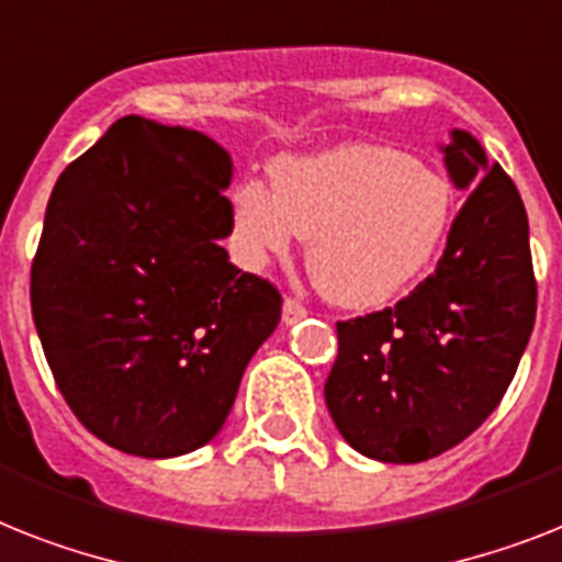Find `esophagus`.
Wrapping results in <instances>:
<instances>
[{
	"instance_id": "1",
	"label": "esophagus",
	"mask_w": 562,
	"mask_h": 562,
	"mask_svg": "<svg viewBox=\"0 0 562 562\" xmlns=\"http://www.w3.org/2000/svg\"><path fill=\"white\" fill-rule=\"evenodd\" d=\"M304 315H307V310L301 307L299 301H295V299L284 301V324H286V327H290V324H299Z\"/></svg>"
}]
</instances>
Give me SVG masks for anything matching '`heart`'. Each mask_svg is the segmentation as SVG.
I'll return each instance as SVG.
<instances>
[{
	"mask_svg": "<svg viewBox=\"0 0 562 562\" xmlns=\"http://www.w3.org/2000/svg\"><path fill=\"white\" fill-rule=\"evenodd\" d=\"M451 183L405 151L347 143L272 166V189L240 180L232 226L247 261L284 255L307 238L315 286L341 307H379L414 284L442 249Z\"/></svg>",
	"mask_w": 562,
	"mask_h": 562,
	"instance_id": "obj_1",
	"label": "heart"
}]
</instances>
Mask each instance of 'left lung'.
I'll list each match as a JSON object with an SVG mask.
<instances>
[{
	"label": "left lung",
	"instance_id": "8db88e82",
	"mask_svg": "<svg viewBox=\"0 0 562 562\" xmlns=\"http://www.w3.org/2000/svg\"><path fill=\"white\" fill-rule=\"evenodd\" d=\"M439 151L468 201L437 270L396 307L338 322L324 384L345 442L396 465L439 457L494 414L537 315L520 192L465 128Z\"/></svg>",
	"mask_w": 562,
	"mask_h": 562
}]
</instances>
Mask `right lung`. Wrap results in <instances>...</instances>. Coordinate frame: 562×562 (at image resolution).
Segmentation results:
<instances>
[{
  "label": "right lung",
  "instance_id": "obj_1",
  "mask_svg": "<svg viewBox=\"0 0 562 562\" xmlns=\"http://www.w3.org/2000/svg\"><path fill=\"white\" fill-rule=\"evenodd\" d=\"M232 157L183 125L120 117L59 175L31 267L42 350L74 416L171 459L224 428L281 295L229 263Z\"/></svg>",
  "mask_w": 562,
  "mask_h": 562
}]
</instances>
